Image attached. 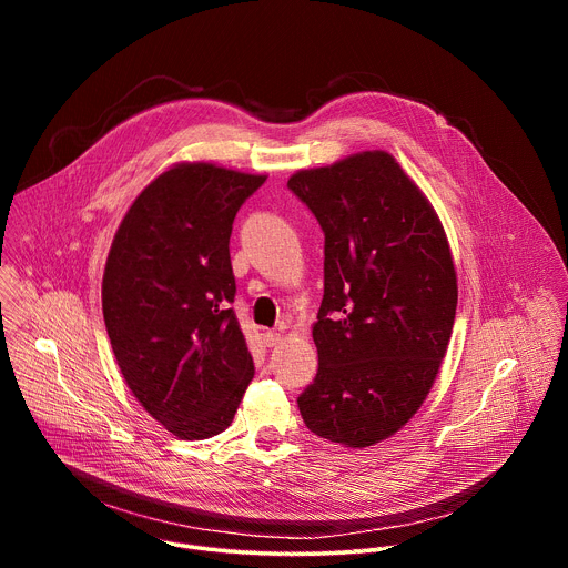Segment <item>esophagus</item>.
<instances>
[{"instance_id":"esophagus-1","label":"esophagus","mask_w":568,"mask_h":568,"mask_svg":"<svg viewBox=\"0 0 568 568\" xmlns=\"http://www.w3.org/2000/svg\"><path fill=\"white\" fill-rule=\"evenodd\" d=\"M263 339L272 348V346H278L283 342V335L278 331H267V333H263Z\"/></svg>"}]
</instances>
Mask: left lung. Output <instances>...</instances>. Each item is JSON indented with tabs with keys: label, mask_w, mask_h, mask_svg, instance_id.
<instances>
[{
	"label": "left lung",
	"mask_w": 568,
	"mask_h": 568,
	"mask_svg": "<svg viewBox=\"0 0 568 568\" xmlns=\"http://www.w3.org/2000/svg\"><path fill=\"white\" fill-rule=\"evenodd\" d=\"M287 189L326 235L318 371L298 412L312 434L368 447L414 418L445 357L458 301L447 237L384 150L298 171Z\"/></svg>",
	"instance_id": "8db88e82"
}]
</instances>
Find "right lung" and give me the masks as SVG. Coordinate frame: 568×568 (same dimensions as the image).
Here are the masks:
<instances>
[{
	"instance_id": "add662e5",
	"label": "right lung",
	"mask_w": 568,
	"mask_h": 568,
	"mask_svg": "<svg viewBox=\"0 0 568 568\" xmlns=\"http://www.w3.org/2000/svg\"><path fill=\"white\" fill-rule=\"evenodd\" d=\"M265 175L180 164L125 213L103 274L116 364L141 407L184 440L224 432L254 377L233 307V217Z\"/></svg>"
}]
</instances>
